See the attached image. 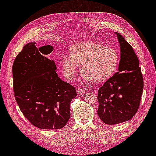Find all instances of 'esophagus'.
Wrapping results in <instances>:
<instances>
[{
  "mask_svg": "<svg viewBox=\"0 0 156 156\" xmlns=\"http://www.w3.org/2000/svg\"><path fill=\"white\" fill-rule=\"evenodd\" d=\"M76 89H77V93L78 94H82V93L84 92V90L81 87H78Z\"/></svg>",
  "mask_w": 156,
  "mask_h": 156,
  "instance_id": "esophagus-1",
  "label": "esophagus"
}]
</instances>
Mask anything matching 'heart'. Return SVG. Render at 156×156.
Instances as JSON below:
<instances>
[{"mask_svg":"<svg viewBox=\"0 0 156 156\" xmlns=\"http://www.w3.org/2000/svg\"><path fill=\"white\" fill-rule=\"evenodd\" d=\"M72 54H64L61 56L64 76L72 80L77 73L79 65L87 80L100 83L106 80L115 72L119 63V53L113 48L103 45L83 42L72 48Z\"/></svg>","mask_w":156,"mask_h":156,"instance_id":"obj_1","label":"heart"}]
</instances>
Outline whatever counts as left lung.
Here are the masks:
<instances>
[{"mask_svg":"<svg viewBox=\"0 0 156 156\" xmlns=\"http://www.w3.org/2000/svg\"><path fill=\"white\" fill-rule=\"evenodd\" d=\"M120 44L119 71L98 90V115L108 125L131 119L137 112L143 90L139 61L128 42L117 33Z\"/></svg>","mask_w":156,"mask_h":156,"instance_id":"left-lung-1","label":"left lung"}]
</instances>
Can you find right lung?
Returning <instances> with one entry per match:
<instances>
[{
	"label": "right lung",
	"mask_w": 156,
	"mask_h": 156,
	"mask_svg": "<svg viewBox=\"0 0 156 156\" xmlns=\"http://www.w3.org/2000/svg\"><path fill=\"white\" fill-rule=\"evenodd\" d=\"M35 42L24 46L14 60L13 91L22 114L38 128L61 129L70 117L71 101L77 93L72 85L58 78L56 67L46 55L53 47L37 49Z\"/></svg>",
	"instance_id": "1"
}]
</instances>
